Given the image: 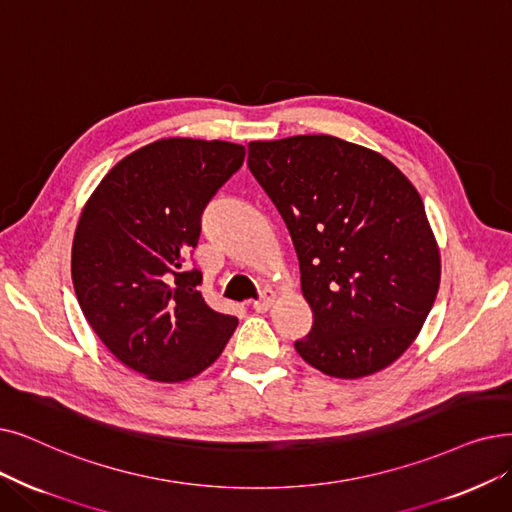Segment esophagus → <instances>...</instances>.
I'll return each mask as SVG.
<instances>
[{
    "label": "esophagus",
    "instance_id": "34e87169",
    "mask_svg": "<svg viewBox=\"0 0 512 512\" xmlns=\"http://www.w3.org/2000/svg\"><path fill=\"white\" fill-rule=\"evenodd\" d=\"M274 301H276V293L272 291V288H265V291L259 297V301L253 303V309L257 311V314H265V311H268L274 305Z\"/></svg>",
    "mask_w": 512,
    "mask_h": 512
}]
</instances>
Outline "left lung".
Wrapping results in <instances>:
<instances>
[{"label": "left lung", "mask_w": 512, "mask_h": 512, "mask_svg": "<svg viewBox=\"0 0 512 512\" xmlns=\"http://www.w3.org/2000/svg\"><path fill=\"white\" fill-rule=\"evenodd\" d=\"M249 169L291 232L314 311L297 353L335 379L393 364L418 337L441 278L412 182L383 154L335 136L251 142Z\"/></svg>", "instance_id": "left-lung-1"}]
</instances>
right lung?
<instances>
[{
  "label": "right lung",
  "instance_id": "add662e5",
  "mask_svg": "<svg viewBox=\"0 0 512 512\" xmlns=\"http://www.w3.org/2000/svg\"><path fill=\"white\" fill-rule=\"evenodd\" d=\"M244 146L157 140L119 161L85 203L71 274L85 320L127 368L182 383L209 368L238 320L211 309L186 257L201 215L242 167Z\"/></svg>",
  "mask_w": 512,
  "mask_h": 512
}]
</instances>
